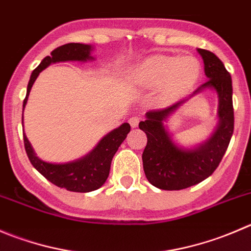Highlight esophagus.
Masks as SVG:
<instances>
[{
    "label": "esophagus",
    "instance_id": "1",
    "mask_svg": "<svg viewBox=\"0 0 251 251\" xmlns=\"http://www.w3.org/2000/svg\"><path fill=\"white\" fill-rule=\"evenodd\" d=\"M140 120H141L140 116H132V118L128 119V123H130V125L132 126V127H137Z\"/></svg>",
    "mask_w": 251,
    "mask_h": 251
}]
</instances>
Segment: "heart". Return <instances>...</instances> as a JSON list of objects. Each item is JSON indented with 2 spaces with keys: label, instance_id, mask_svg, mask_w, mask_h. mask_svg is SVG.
I'll list each match as a JSON object with an SVG mask.
<instances>
[{
  "label": "heart",
  "instance_id": "1",
  "mask_svg": "<svg viewBox=\"0 0 251 251\" xmlns=\"http://www.w3.org/2000/svg\"><path fill=\"white\" fill-rule=\"evenodd\" d=\"M201 74L200 61L193 55L180 57L155 55L132 69L136 82L150 87L163 86L165 97H174L190 88Z\"/></svg>",
  "mask_w": 251,
  "mask_h": 251
}]
</instances>
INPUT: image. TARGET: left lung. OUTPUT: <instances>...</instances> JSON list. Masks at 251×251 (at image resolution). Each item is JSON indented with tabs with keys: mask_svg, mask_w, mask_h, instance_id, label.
Returning a JSON list of instances; mask_svg holds the SVG:
<instances>
[{
	"mask_svg": "<svg viewBox=\"0 0 251 251\" xmlns=\"http://www.w3.org/2000/svg\"><path fill=\"white\" fill-rule=\"evenodd\" d=\"M205 65L207 81L190 97L206 88L215 89L219 96V125L213 136L201 145L187 150L172 142L162 123L188 98L164 109L146 113L140 128L147 135V146L142 153L143 170L153 186L162 190H181L199 184L210 176L220 165L234 130L232 100V78L222 61L213 52L198 49Z\"/></svg>",
	"mask_w": 251,
	"mask_h": 251,
	"instance_id": "8db88e82",
	"label": "left lung"
}]
</instances>
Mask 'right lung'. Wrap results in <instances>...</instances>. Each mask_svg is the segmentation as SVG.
<instances>
[{"label":"right lung","mask_w":251,"mask_h":251,"mask_svg":"<svg viewBox=\"0 0 251 251\" xmlns=\"http://www.w3.org/2000/svg\"><path fill=\"white\" fill-rule=\"evenodd\" d=\"M92 50L93 48L91 45L70 43L58 46L51 52L50 56H46L31 74L28 88H26L25 99L23 101V110L31 87L43 70H45L49 65L61 62V61L92 60L93 58L91 56ZM22 124H23V115H22ZM130 130L131 127L127 123L123 124L118 128L104 136L96 146V148L83 158H79L74 162L62 163V164H53V163L41 160L34 153L33 147L26 138L25 133H23V140L26 155L30 163L49 181H51L56 186L64 187L66 190L74 191V193H89V191L99 189L106 181L114 154L124 142Z\"/></svg>","instance_id":"1"}]
</instances>
